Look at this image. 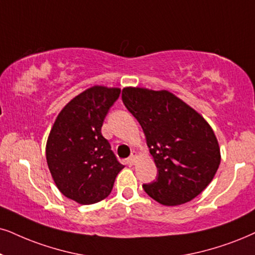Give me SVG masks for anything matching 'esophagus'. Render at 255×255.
<instances>
[{
	"label": "esophagus",
	"mask_w": 255,
	"mask_h": 255,
	"mask_svg": "<svg viewBox=\"0 0 255 255\" xmlns=\"http://www.w3.org/2000/svg\"><path fill=\"white\" fill-rule=\"evenodd\" d=\"M136 159H137V153H136V151H133L130 157L128 159V163H129V165H134V163L136 162Z\"/></svg>",
	"instance_id": "obj_1"
}]
</instances>
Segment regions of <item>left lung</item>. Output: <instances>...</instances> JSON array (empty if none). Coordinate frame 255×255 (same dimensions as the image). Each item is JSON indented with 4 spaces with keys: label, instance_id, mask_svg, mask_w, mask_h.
<instances>
[{
    "label": "left lung",
    "instance_id": "1",
    "mask_svg": "<svg viewBox=\"0 0 255 255\" xmlns=\"http://www.w3.org/2000/svg\"><path fill=\"white\" fill-rule=\"evenodd\" d=\"M122 101L146 135L157 167L144 192L165 206L186 204L213 180L221 161L213 129L194 108L168 90L122 89Z\"/></svg>",
    "mask_w": 255,
    "mask_h": 255
}]
</instances>
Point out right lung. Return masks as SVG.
Here are the masks:
<instances>
[{
	"instance_id": "right-lung-1",
	"label": "right lung",
	"mask_w": 255,
	"mask_h": 255,
	"mask_svg": "<svg viewBox=\"0 0 255 255\" xmlns=\"http://www.w3.org/2000/svg\"><path fill=\"white\" fill-rule=\"evenodd\" d=\"M120 93L115 87H90L64 106L50 129L46 157L51 178L64 196L80 205L107 198L125 167L101 134Z\"/></svg>"
}]
</instances>
